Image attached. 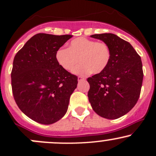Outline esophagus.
<instances>
[{
  "instance_id": "obj_1",
  "label": "esophagus",
  "mask_w": 156,
  "mask_h": 156,
  "mask_svg": "<svg viewBox=\"0 0 156 156\" xmlns=\"http://www.w3.org/2000/svg\"><path fill=\"white\" fill-rule=\"evenodd\" d=\"M86 78H84V77H82V76H78V81H81V80H84Z\"/></svg>"
}]
</instances>
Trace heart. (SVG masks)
Wrapping results in <instances>:
<instances>
[{
  "instance_id": "b5f03b06",
  "label": "heart",
  "mask_w": 156,
  "mask_h": 156,
  "mask_svg": "<svg viewBox=\"0 0 156 156\" xmlns=\"http://www.w3.org/2000/svg\"><path fill=\"white\" fill-rule=\"evenodd\" d=\"M55 57L58 64L67 71L73 70L80 60L82 64L73 73L85 76L92 72L95 74L103 72L110 63L112 51L104 42L81 37L71 41L68 48H58Z\"/></svg>"
}]
</instances>
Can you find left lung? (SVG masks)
I'll list each match as a JSON object with an SVG mask.
<instances>
[{"instance_id":"1","label":"left lung","mask_w":156,"mask_h":156,"mask_svg":"<svg viewBox=\"0 0 156 156\" xmlns=\"http://www.w3.org/2000/svg\"><path fill=\"white\" fill-rule=\"evenodd\" d=\"M107 44L112 58L103 72L87 78L89 101L101 117L115 119L129 112L140 96L143 80L141 57L129 42L113 34L91 36Z\"/></svg>"}]
</instances>
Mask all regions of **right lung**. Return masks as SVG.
I'll return each instance as SVG.
<instances>
[{"label":"right lung","mask_w":156,"mask_h":156,"mask_svg":"<svg viewBox=\"0 0 156 156\" xmlns=\"http://www.w3.org/2000/svg\"><path fill=\"white\" fill-rule=\"evenodd\" d=\"M72 37L37 34L14 58L11 73L14 98L19 108L37 122L53 124L67 112L78 77L61 67L55 55Z\"/></svg>","instance_id":"add662e5"}]
</instances>
